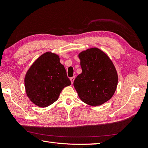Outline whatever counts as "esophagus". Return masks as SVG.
<instances>
[{
  "instance_id": "1",
  "label": "esophagus",
  "mask_w": 148,
  "mask_h": 148,
  "mask_svg": "<svg viewBox=\"0 0 148 148\" xmlns=\"http://www.w3.org/2000/svg\"><path fill=\"white\" fill-rule=\"evenodd\" d=\"M74 79H75V77H74V76H73V77H71V78H70V79H71V81L72 84L73 83L74 81Z\"/></svg>"
}]
</instances>
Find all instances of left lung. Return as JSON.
<instances>
[{
  "mask_svg": "<svg viewBox=\"0 0 148 148\" xmlns=\"http://www.w3.org/2000/svg\"><path fill=\"white\" fill-rule=\"evenodd\" d=\"M82 73L74 81L79 98L90 106L101 105L111 98L118 84L112 61L101 50L91 48L79 55Z\"/></svg>",
  "mask_w": 148,
  "mask_h": 148,
  "instance_id": "8db88e82",
  "label": "left lung"
}]
</instances>
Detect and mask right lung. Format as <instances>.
<instances>
[{"mask_svg":"<svg viewBox=\"0 0 148 148\" xmlns=\"http://www.w3.org/2000/svg\"><path fill=\"white\" fill-rule=\"evenodd\" d=\"M71 84L59 56L49 52L37 59L25 78L27 96L33 103L42 108L55 102L62 90Z\"/></svg>","mask_w":148,"mask_h":148,"instance_id":"add662e5","label":"right lung"}]
</instances>
